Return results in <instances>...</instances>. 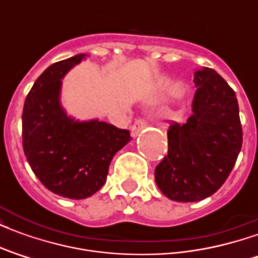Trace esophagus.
Returning <instances> with one entry per match:
<instances>
[{
  "instance_id": "esophagus-1",
  "label": "esophagus",
  "mask_w": 258,
  "mask_h": 258,
  "mask_svg": "<svg viewBox=\"0 0 258 258\" xmlns=\"http://www.w3.org/2000/svg\"><path fill=\"white\" fill-rule=\"evenodd\" d=\"M146 125H148V121H146L145 118H142V117L137 118V120L134 121V124L131 125V135H133V137H137L142 130L145 128Z\"/></svg>"
}]
</instances>
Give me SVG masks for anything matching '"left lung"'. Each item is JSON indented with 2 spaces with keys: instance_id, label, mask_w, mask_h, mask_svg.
Wrapping results in <instances>:
<instances>
[{
  "instance_id": "8db88e82",
  "label": "left lung",
  "mask_w": 258,
  "mask_h": 258,
  "mask_svg": "<svg viewBox=\"0 0 258 258\" xmlns=\"http://www.w3.org/2000/svg\"><path fill=\"white\" fill-rule=\"evenodd\" d=\"M192 114L168 127V153L155 168L159 189L175 202H198L221 188L242 148L235 91L216 70L195 73Z\"/></svg>"
}]
</instances>
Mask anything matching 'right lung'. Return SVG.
<instances>
[{
    "instance_id": "obj_1",
    "label": "right lung",
    "mask_w": 258,
    "mask_h": 258,
    "mask_svg": "<svg viewBox=\"0 0 258 258\" xmlns=\"http://www.w3.org/2000/svg\"><path fill=\"white\" fill-rule=\"evenodd\" d=\"M85 55L51 64L36 80L23 106L26 159L41 184L69 199H85L106 181L113 156L131 140L128 130L99 120L76 121L60 106L62 79Z\"/></svg>"
}]
</instances>
